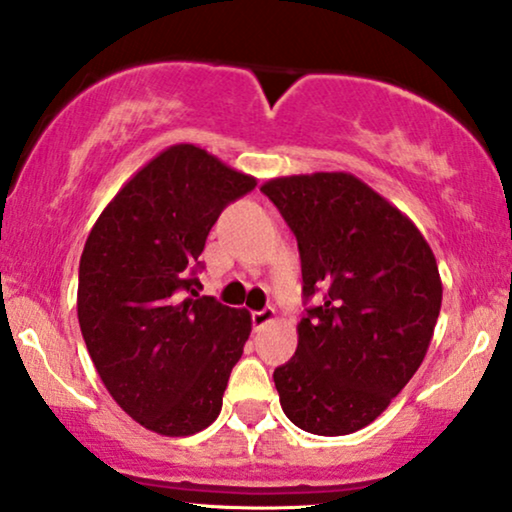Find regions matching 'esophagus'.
Returning a JSON list of instances; mask_svg holds the SVG:
<instances>
[{
  "mask_svg": "<svg viewBox=\"0 0 512 512\" xmlns=\"http://www.w3.org/2000/svg\"><path fill=\"white\" fill-rule=\"evenodd\" d=\"M274 318H276V311L274 309L255 311V313H252V327H255V330H262V327L269 325Z\"/></svg>",
  "mask_w": 512,
  "mask_h": 512,
  "instance_id": "obj_1",
  "label": "esophagus"
}]
</instances>
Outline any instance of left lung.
<instances>
[{
    "label": "left lung",
    "mask_w": 512,
    "mask_h": 512,
    "mask_svg": "<svg viewBox=\"0 0 512 512\" xmlns=\"http://www.w3.org/2000/svg\"><path fill=\"white\" fill-rule=\"evenodd\" d=\"M297 236L304 299L297 351L276 367L281 407L316 435L372 424L419 370L442 304L431 245L351 173L274 177L260 187Z\"/></svg>",
    "instance_id": "8db88e82"
}]
</instances>
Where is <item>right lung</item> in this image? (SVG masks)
I'll return each mask as SVG.
<instances>
[{"label":"right lung","mask_w":512,"mask_h":512,"mask_svg":"<svg viewBox=\"0 0 512 512\" xmlns=\"http://www.w3.org/2000/svg\"><path fill=\"white\" fill-rule=\"evenodd\" d=\"M257 180L196 145L145 163L107 203L79 262L77 316L102 384L147 431L185 438L222 410L252 320L199 295L206 238Z\"/></svg>","instance_id":"add662e5"}]
</instances>
